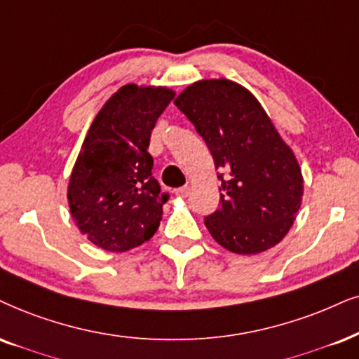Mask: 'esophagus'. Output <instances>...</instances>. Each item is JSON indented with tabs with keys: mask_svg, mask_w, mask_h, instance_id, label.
I'll return each instance as SVG.
<instances>
[{
	"mask_svg": "<svg viewBox=\"0 0 359 359\" xmlns=\"http://www.w3.org/2000/svg\"><path fill=\"white\" fill-rule=\"evenodd\" d=\"M189 194H190L189 185H184V187L175 190V195H179V197H189Z\"/></svg>",
	"mask_w": 359,
	"mask_h": 359,
	"instance_id": "1",
	"label": "esophagus"
}]
</instances>
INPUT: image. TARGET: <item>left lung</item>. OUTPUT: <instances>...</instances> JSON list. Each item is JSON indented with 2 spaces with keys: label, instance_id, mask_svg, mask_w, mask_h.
Returning a JSON list of instances; mask_svg holds the SVG:
<instances>
[{
  "label": "left lung",
  "instance_id": "obj_1",
  "mask_svg": "<svg viewBox=\"0 0 359 359\" xmlns=\"http://www.w3.org/2000/svg\"><path fill=\"white\" fill-rule=\"evenodd\" d=\"M174 104L222 170L220 207L203 219L208 232L238 255L275 247L302 205L303 177L265 109L250 90L229 79L194 83Z\"/></svg>",
  "mask_w": 359,
  "mask_h": 359
}]
</instances>
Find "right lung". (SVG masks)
I'll return each instance as SVG.
<instances>
[{
    "instance_id": "add662e5",
    "label": "right lung",
    "mask_w": 359,
    "mask_h": 359,
    "mask_svg": "<svg viewBox=\"0 0 359 359\" xmlns=\"http://www.w3.org/2000/svg\"><path fill=\"white\" fill-rule=\"evenodd\" d=\"M174 96L167 88L122 86L89 127L67 201L81 233L102 250L127 252L157 232L169 194H162L152 177L147 149L158 116Z\"/></svg>"
}]
</instances>
